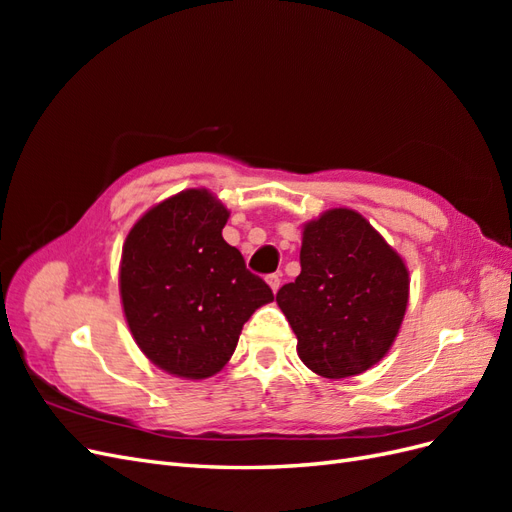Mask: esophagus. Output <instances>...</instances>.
I'll use <instances>...</instances> for the list:
<instances>
[{
    "label": "esophagus",
    "mask_w": 512,
    "mask_h": 512,
    "mask_svg": "<svg viewBox=\"0 0 512 512\" xmlns=\"http://www.w3.org/2000/svg\"><path fill=\"white\" fill-rule=\"evenodd\" d=\"M267 284L271 286V290H273V292L280 290V286H282L280 275H277V273H273V275H267Z\"/></svg>",
    "instance_id": "34e87169"
}]
</instances>
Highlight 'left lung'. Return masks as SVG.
<instances>
[{"mask_svg": "<svg viewBox=\"0 0 512 512\" xmlns=\"http://www.w3.org/2000/svg\"><path fill=\"white\" fill-rule=\"evenodd\" d=\"M406 262L361 213L339 207L303 226L301 273L277 292L299 359L350 378L389 352L408 307Z\"/></svg>", "mask_w": 512, "mask_h": 512, "instance_id": "1", "label": "left lung"}]
</instances>
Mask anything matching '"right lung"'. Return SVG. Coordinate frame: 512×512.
<instances>
[{
    "instance_id": "obj_1",
    "label": "right lung",
    "mask_w": 512,
    "mask_h": 512,
    "mask_svg": "<svg viewBox=\"0 0 512 512\" xmlns=\"http://www.w3.org/2000/svg\"><path fill=\"white\" fill-rule=\"evenodd\" d=\"M228 209L207 190L151 207L128 232L119 292L134 342L168 374L205 380L228 363L271 288L224 241Z\"/></svg>"
}]
</instances>
